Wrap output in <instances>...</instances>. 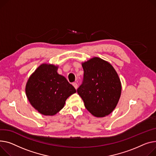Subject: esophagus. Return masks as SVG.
Wrapping results in <instances>:
<instances>
[{"mask_svg":"<svg viewBox=\"0 0 156 156\" xmlns=\"http://www.w3.org/2000/svg\"><path fill=\"white\" fill-rule=\"evenodd\" d=\"M73 87L75 88V89L78 88V84L76 83H73Z\"/></svg>","mask_w":156,"mask_h":156,"instance_id":"esophagus-1","label":"esophagus"}]
</instances>
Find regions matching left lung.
<instances>
[{
	"label": "left lung",
	"mask_w": 156,
	"mask_h": 156,
	"mask_svg": "<svg viewBox=\"0 0 156 156\" xmlns=\"http://www.w3.org/2000/svg\"><path fill=\"white\" fill-rule=\"evenodd\" d=\"M83 81L77 92L86 108L96 117H104L115 108L122 85L117 71L108 61L93 57L83 62Z\"/></svg>",
	"instance_id": "left-lung-1"
}]
</instances>
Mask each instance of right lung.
<instances>
[{"mask_svg":"<svg viewBox=\"0 0 156 156\" xmlns=\"http://www.w3.org/2000/svg\"><path fill=\"white\" fill-rule=\"evenodd\" d=\"M58 68L53 64H41L26 83L29 101L44 115H56L64 107L66 99L76 92L64 76L58 74Z\"/></svg>","mask_w":156,"mask_h":156,"instance_id":"obj_1","label":"right lung"}]
</instances>
